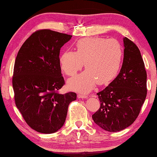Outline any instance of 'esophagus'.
Instances as JSON below:
<instances>
[{
    "label": "esophagus",
    "mask_w": 157,
    "mask_h": 157,
    "mask_svg": "<svg viewBox=\"0 0 157 157\" xmlns=\"http://www.w3.org/2000/svg\"><path fill=\"white\" fill-rule=\"evenodd\" d=\"M78 98H86L88 97V96L84 94V93H79L78 94Z\"/></svg>",
    "instance_id": "esophagus-1"
}]
</instances>
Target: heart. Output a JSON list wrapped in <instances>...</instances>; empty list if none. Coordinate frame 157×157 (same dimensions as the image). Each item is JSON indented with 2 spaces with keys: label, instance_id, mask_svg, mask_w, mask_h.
Listing matches in <instances>:
<instances>
[{
  "label": "heart",
  "instance_id": "1",
  "mask_svg": "<svg viewBox=\"0 0 157 157\" xmlns=\"http://www.w3.org/2000/svg\"><path fill=\"white\" fill-rule=\"evenodd\" d=\"M75 52L66 51L60 57L61 67L67 75L73 76L84 63L86 69L68 81L70 88L88 91L96 83L105 84L117 75L123 60V48L115 39L101 37L84 38L75 45Z\"/></svg>",
  "mask_w": 157,
  "mask_h": 157
}]
</instances>
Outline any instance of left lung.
I'll return each instance as SVG.
<instances>
[{
    "mask_svg": "<svg viewBox=\"0 0 157 157\" xmlns=\"http://www.w3.org/2000/svg\"><path fill=\"white\" fill-rule=\"evenodd\" d=\"M124 57L117 78L97 93L101 106L92 119L96 125L110 132L131 125L140 114L147 94L145 69L140 51L135 43L123 38Z\"/></svg>",
    "mask_w": 157,
    "mask_h": 157,
    "instance_id": "obj_1",
    "label": "left lung"
}]
</instances>
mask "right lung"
I'll use <instances>...</instances> for the list:
<instances>
[{
  "label": "right lung",
  "instance_id": "add662e5",
  "mask_svg": "<svg viewBox=\"0 0 157 157\" xmlns=\"http://www.w3.org/2000/svg\"><path fill=\"white\" fill-rule=\"evenodd\" d=\"M72 36L40 29L23 43L17 55L12 79L17 107L26 123L42 134L62 128L70 102L77 94L59 92L65 80L60 65V50Z\"/></svg>",
  "mask_w": 157,
  "mask_h": 157
}]
</instances>
